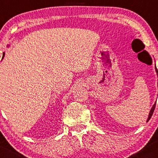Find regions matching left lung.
I'll return each mask as SVG.
<instances>
[{
	"mask_svg": "<svg viewBox=\"0 0 158 158\" xmlns=\"http://www.w3.org/2000/svg\"><path fill=\"white\" fill-rule=\"evenodd\" d=\"M156 71H157V76H158V72H157V68H156ZM157 86H158V82H157ZM155 106H156V103H155V104L154 105V106H153L152 109H151V111H150V113H149V115H148V120H147V122H148V121L150 120V118H151V116H152L153 113H154V109H155Z\"/></svg>",
	"mask_w": 158,
	"mask_h": 158,
	"instance_id": "8db88e82",
	"label": "left lung"
}]
</instances>
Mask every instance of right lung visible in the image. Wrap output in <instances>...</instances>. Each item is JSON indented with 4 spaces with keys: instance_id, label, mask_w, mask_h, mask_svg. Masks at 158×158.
Wrapping results in <instances>:
<instances>
[{
    "instance_id": "1",
    "label": "right lung",
    "mask_w": 158,
    "mask_h": 158,
    "mask_svg": "<svg viewBox=\"0 0 158 158\" xmlns=\"http://www.w3.org/2000/svg\"><path fill=\"white\" fill-rule=\"evenodd\" d=\"M4 53H3V57H2V58H4Z\"/></svg>"
}]
</instances>
